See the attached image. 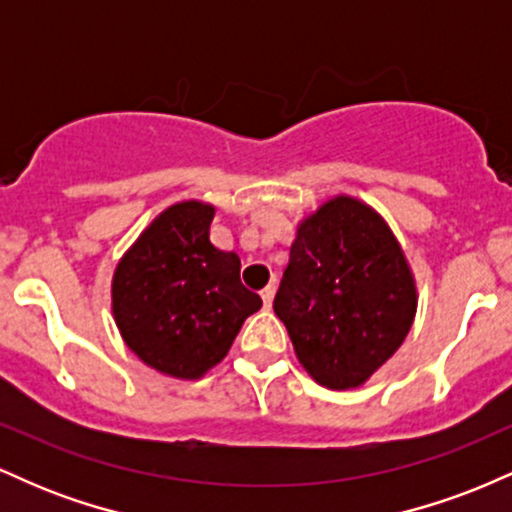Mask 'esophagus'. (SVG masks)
Listing matches in <instances>:
<instances>
[{
    "label": "esophagus",
    "mask_w": 512,
    "mask_h": 512,
    "mask_svg": "<svg viewBox=\"0 0 512 512\" xmlns=\"http://www.w3.org/2000/svg\"><path fill=\"white\" fill-rule=\"evenodd\" d=\"M260 296H262V301H264V308H272V301H274V286H272V284L264 286V289L260 291Z\"/></svg>",
    "instance_id": "obj_1"
}]
</instances>
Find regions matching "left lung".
Segmentation results:
<instances>
[{"instance_id":"left-lung-1","label":"left lung","mask_w":512,"mask_h":512,"mask_svg":"<svg viewBox=\"0 0 512 512\" xmlns=\"http://www.w3.org/2000/svg\"><path fill=\"white\" fill-rule=\"evenodd\" d=\"M416 305L402 245L366 202L337 195L298 223L274 313L315 383L361 387L407 339Z\"/></svg>"}]
</instances>
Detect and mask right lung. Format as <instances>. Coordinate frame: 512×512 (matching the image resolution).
Listing matches in <instances>:
<instances>
[{
  "label": "right lung",
  "mask_w": 512,
  "mask_h": 512,
  "mask_svg": "<svg viewBox=\"0 0 512 512\" xmlns=\"http://www.w3.org/2000/svg\"><path fill=\"white\" fill-rule=\"evenodd\" d=\"M214 204L163 209L113 274V317L146 366L197 380L221 363L262 298L240 281V257L209 240Z\"/></svg>",
  "instance_id": "right-lung-1"
}]
</instances>
